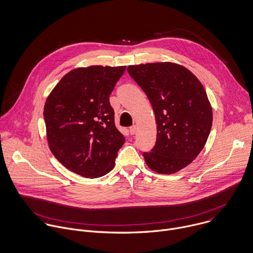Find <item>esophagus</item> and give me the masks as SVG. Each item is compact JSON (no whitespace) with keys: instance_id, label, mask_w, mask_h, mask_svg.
<instances>
[{"instance_id":"34e87169","label":"esophagus","mask_w":253,"mask_h":253,"mask_svg":"<svg viewBox=\"0 0 253 253\" xmlns=\"http://www.w3.org/2000/svg\"><path fill=\"white\" fill-rule=\"evenodd\" d=\"M135 131H136V126H132L129 127V133L130 134H134Z\"/></svg>"}]
</instances>
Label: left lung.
Here are the masks:
<instances>
[{"instance_id":"obj_1","label":"left lung","mask_w":253,"mask_h":253,"mask_svg":"<svg viewBox=\"0 0 253 253\" xmlns=\"http://www.w3.org/2000/svg\"><path fill=\"white\" fill-rule=\"evenodd\" d=\"M148 97L157 123V142L143 158L161 174L187 167L205 147L212 126V108L204 85L181 65L164 62L127 67Z\"/></svg>"}]
</instances>
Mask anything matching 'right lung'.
I'll return each instance as SVG.
<instances>
[{"label":"right lung","instance_id":"obj_1","mask_svg":"<svg viewBox=\"0 0 253 253\" xmlns=\"http://www.w3.org/2000/svg\"><path fill=\"white\" fill-rule=\"evenodd\" d=\"M126 70L90 66L65 75L48 94L43 119L48 147L69 170L87 178L110 172L125 137L110 94Z\"/></svg>","mask_w":253,"mask_h":253}]
</instances>
